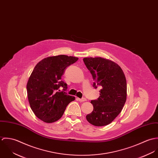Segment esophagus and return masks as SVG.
Instances as JSON below:
<instances>
[{"mask_svg": "<svg viewBox=\"0 0 158 158\" xmlns=\"http://www.w3.org/2000/svg\"><path fill=\"white\" fill-rule=\"evenodd\" d=\"M77 100H78L79 102H83L86 101V99L85 98H78Z\"/></svg>", "mask_w": 158, "mask_h": 158, "instance_id": "esophagus-1", "label": "esophagus"}]
</instances>
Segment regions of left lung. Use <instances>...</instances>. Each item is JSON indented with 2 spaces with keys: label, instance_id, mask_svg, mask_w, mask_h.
Returning a JSON list of instances; mask_svg holds the SVG:
<instances>
[{
  "label": "left lung",
  "instance_id": "left-lung-1",
  "mask_svg": "<svg viewBox=\"0 0 158 158\" xmlns=\"http://www.w3.org/2000/svg\"><path fill=\"white\" fill-rule=\"evenodd\" d=\"M83 61L94 80L93 86H100V96L92 100L94 110L87 120L96 127L111 123L122 111L127 100V81L121 68L113 61L102 57L84 58Z\"/></svg>",
  "mask_w": 158,
  "mask_h": 158
}]
</instances>
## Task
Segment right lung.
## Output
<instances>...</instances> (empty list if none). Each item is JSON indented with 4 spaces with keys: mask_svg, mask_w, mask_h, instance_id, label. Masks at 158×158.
<instances>
[{
    "mask_svg": "<svg viewBox=\"0 0 158 158\" xmlns=\"http://www.w3.org/2000/svg\"><path fill=\"white\" fill-rule=\"evenodd\" d=\"M78 60L64 55L48 56L40 61L33 69L27 84L28 100L35 115L45 123L58 120L63 115L68 104L75 97L64 90L67 84L61 81L65 69Z\"/></svg>",
    "mask_w": 158,
    "mask_h": 158,
    "instance_id": "obj_1",
    "label": "right lung"
}]
</instances>
